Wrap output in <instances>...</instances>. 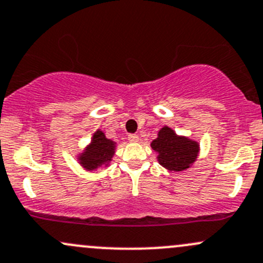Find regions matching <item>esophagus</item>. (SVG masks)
<instances>
[{
    "label": "esophagus",
    "mask_w": 263,
    "mask_h": 263,
    "mask_svg": "<svg viewBox=\"0 0 263 263\" xmlns=\"http://www.w3.org/2000/svg\"><path fill=\"white\" fill-rule=\"evenodd\" d=\"M127 139H128L129 142H137V141H139V136H137L136 134H131V135H128V137H127Z\"/></svg>",
    "instance_id": "esophagus-1"
}]
</instances>
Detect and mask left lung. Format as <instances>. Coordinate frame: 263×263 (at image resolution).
Returning a JSON list of instances; mask_svg holds the SVG:
<instances>
[{
    "instance_id": "left-lung-1",
    "label": "left lung",
    "mask_w": 263,
    "mask_h": 263,
    "mask_svg": "<svg viewBox=\"0 0 263 263\" xmlns=\"http://www.w3.org/2000/svg\"><path fill=\"white\" fill-rule=\"evenodd\" d=\"M151 147L159 155V162L171 171H182L190 166L198 156L199 146L186 137L176 136L168 127L160 129L159 137L153 141Z\"/></svg>"
}]
</instances>
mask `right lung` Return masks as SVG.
<instances>
[{"mask_svg":"<svg viewBox=\"0 0 263 263\" xmlns=\"http://www.w3.org/2000/svg\"><path fill=\"white\" fill-rule=\"evenodd\" d=\"M115 154V142L106 139L102 131H97L92 143L81 156V164L88 170H95L101 165L108 164Z\"/></svg>","mask_w":263,"mask_h":263,"instance_id":"right-lung-1","label":"right lung"}]
</instances>
